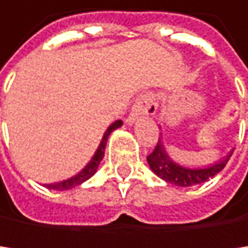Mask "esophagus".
I'll return each instance as SVG.
<instances>
[{
  "label": "esophagus",
  "mask_w": 248,
  "mask_h": 248,
  "mask_svg": "<svg viewBox=\"0 0 248 248\" xmlns=\"http://www.w3.org/2000/svg\"><path fill=\"white\" fill-rule=\"evenodd\" d=\"M156 108H157V104H156V98L153 93L147 92V93H142L140 95L135 102H134V106H132V110H131V114L128 116L126 119V123L128 125H132V123L141 117V116H144V114H155L156 113Z\"/></svg>",
  "instance_id": "esophagus-1"
}]
</instances>
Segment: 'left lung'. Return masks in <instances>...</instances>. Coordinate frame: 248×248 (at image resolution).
Segmentation results:
<instances>
[{"label": "left lung", "instance_id": "1", "mask_svg": "<svg viewBox=\"0 0 248 248\" xmlns=\"http://www.w3.org/2000/svg\"><path fill=\"white\" fill-rule=\"evenodd\" d=\"M232 153L233 150H231L225 157H222L220 160H217L216 164L207 168H187V167L177 164V162H174L170 157V155L165 150L164 142L159 138L157 146L147 156V162H149L150 170L159 178L165 180L167 183H171L180 187H189V186L205 183L207 180L213 178L216 174L220 172L226 167Z\"/></svg>", "mask_w": 248, "mask_h": 248}]
</instances>
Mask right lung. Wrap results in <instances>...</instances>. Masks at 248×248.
<instances>
[{"label":"right lung","mask_w":248,"mask_h":248,"mask_svg":"<svg viewBox=\"0 0 248 248\" xmlns=\"http://www.w3.org/2000/svg\"><path fill=\"white\" fill-rule=\"evenodd\" d=\"M122 126V120H116L113 122L111 125L107 128V131L104 132V137L99 142V146L95 152V155L92 156V159L89 160V164L84 167L78 174L73 175L71 178H66V180H62V182H58V183H50V185H44L47 189H52V190H68V189H73L76 186H80L81 183H84L86 180H89L98 170L99 164H101V160L104 157V152H106V144H107V140L110 137V134L120 128Z\"/></svg>","instance_id":"obj_1"}]
</instances>
